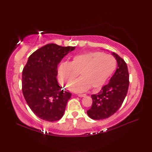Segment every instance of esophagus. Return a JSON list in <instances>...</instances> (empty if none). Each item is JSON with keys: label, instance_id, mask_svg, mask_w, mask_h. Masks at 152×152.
<instances>
[{"label": "esophagus", "instance_id": "1", "mask_svg": "<svg viewBox=\"0 0 152 152\" xmlns=\"http://www.w3.org/2000/svg\"><path fill=\"white\" fill-rule=\"evenodd\" d=\"M86 94H79L78 95V96H79V97H84V96H86Z\"/></svg>", "mask_w": 152, "mask_h": 152}]
</instances>
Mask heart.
Here are the masks:
<instances>
[{
	"instance_id": "obj_1",
	"label": "heart",
	"mask_w": 152,
	"mask_h": 152,
	"mask_svg": "<svg viewBox=\"0 0 152 152\" xmlns=\"http://www.w3.org/2000/svg\"><path fill=\"white\" fill-rule=\"evenodd\" d=\"M116 68V60L110 54L99 51L88 52L74 56L70 63L64 62L58 68L59 82L69 86L79 73L80 78L71 84L70 89L82 93L90 88L98 89L104 85Z\"/></svg>"
}]
</instances>
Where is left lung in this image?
I'll list each match as a JSON object with an SVG mask.
<instances>
[{
    "instance_id": "8db88e82",
    "label": "left lung",
    "mask_w": 152,
    "mask_h": 152,
    "mask_svg": "<svg viewBox=\"0 0 152 152\" xmlns=\"http://www.w3.org/2000/svg\"><path fill=\"white\" fill-rule=\"evenodd\" d=\"M118 63L116 69L107 85L103 86L97 94L92 95L93 104L87 111L88 116L99 120L110 117L121 107L127 95L129 75L127 64L117 53L112 52Z\"/></svg>"
}]
</instances>
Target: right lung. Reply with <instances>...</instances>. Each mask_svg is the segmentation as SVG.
<instances>
[{
  "label": "right lung",
  "mask_w": 152,
  "mask_h": 152,
  "mask_svg": "<svg viewBox=\"0 0 152 152\" xmlns=\"http://www.w3.org/2000/svg\"><path fill=\"white\" fill-rule=\"evenodd\" d=\"M75 48L45 45L31 55L23 70V94L31 110L43 120L55 121L63 117L71 93L59 86L57 66Z\"/></svg>",
  "instance_id": "1"
}]
</instances>
